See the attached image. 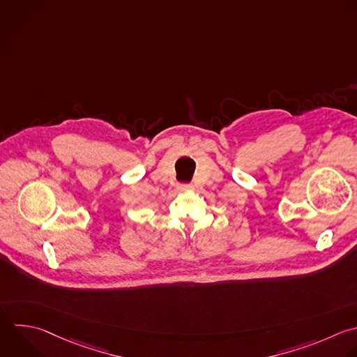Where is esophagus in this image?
I'll use <instances>...</instances> for the list:
<instances>
[{"mask_svg":"<svg viewBox=\"0 0 357 357\" xmlns=\"http://www.w3.org/2000/svg\"><path fill=\"white\" fill-rule=\"evenodd\" d=\"M191 188V184H180L178 185V190H181V191H185V190H190Z\"/></svg>","mask_w":357,"mask_h":357,"instance_id":"1","label":"esophagus"}]
</instances>
